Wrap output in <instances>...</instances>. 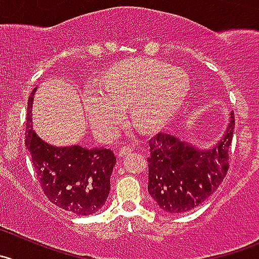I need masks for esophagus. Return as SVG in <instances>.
Masks as SVG:
<instances>
[{"label":"esophagus","instance_id":"obj_1","mask_svg":"<svg viewBox=\"0 0 259 259\" xmlns=\"http://www.w3.org/2000/svg\"><path fill=\"white\" fill-rule=\"evenodd\" d=\"M132 151H134V149H132V147L123 146L122 149L119 150V152H118V155H119V156H127V155L131 154Z\"/></svg>","mask_w":259,"mask_h":259}]
</instances>
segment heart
I'll return each mask as SVG.
<instances>
[{
  "label": "heart",
  "mask_w": 259,
  "mask_h": 259,
  "mask_svg": "<svg viewBox=\"0 0 259 259\" xmlns=\"http://www.w3.org/2000/svg\"><path fill=\"white\" fill-rule=\"evenodd\" d=\"M191 90L188 73L161 61L130 58L108 68L98 89L82 95L89 122L103 139L117 135L128 109L132 123L145 131L168 124Z\"/></svg>",
  "instance_id": "b5f03b06"
}]
</instances>
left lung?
Returning a JSON list of instances; mask_svg holds the SVG:
<instances>
[{
  "label": "left lung",
  "instance_id": "left-lung-1",
  "mask_svg": "<svg viewBox=\"0 0 259 259\" xmlns=\"http://www.w3.org/2000/svg\"><path fill=\"white\" fill-rule=\"evenodd\" d=\"M234 127V114L230 112L223 136L210 147H198L165 132L150 140L147 189L161 210L187 212L218 189L229 168Z\"/></svg>",
  "mask_w": 259,
  "mask_h": 259
}]
</instances>
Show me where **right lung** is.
<instances>
[{
	"instance_id": "right-lung-1",
	"label": "right lung",
	"mask_w": 259,
	"mask_h": 259,
	"mask_svg": "<svg viewBox=\"0 0 259 259\" xmlns=\"http://www.w3.org/2000/svg\"><path fill=\"white\" fill-rule=\"evenodd\" d=\"M31 91L26 113L25 145L44 194L58 207L81 216L97 213L108 198L117 157L110 149L80 145L53 146L33 130Z\"/></svg>"
}]
</instances>
